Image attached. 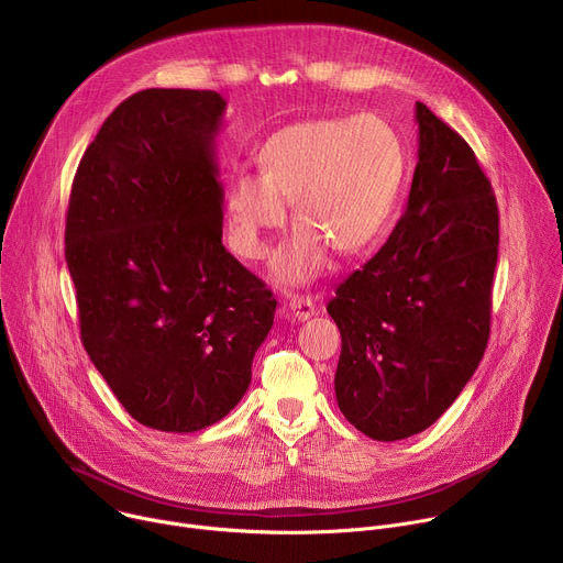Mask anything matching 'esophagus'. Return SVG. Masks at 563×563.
I'll list each match as a JSON object with an SVG mask.
<instances>
[{"mask_svg":"<svg viewBox=\"0 0 563 563\" xmlns=\"http://www.w3.org/2000/svg\"><path fill=\"white\" fill-rule=\"evenodd\" d=\"M285 307H287V311H289V316L294 320H307V318H311L316 313V305H313L311 296L294 294V296H289Z\"/></svg>","mask_w":563,"mask_h":563,"instance_id":"34e87169","label":"esophagus"}]
</instances>
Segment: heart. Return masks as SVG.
Masks as SVG:
<instances>
[{
	"instance_id": "b5f03b06",
	"label": "heart",
	"mask_w": 563,
	"mask_h": 563,
	"mask_svg": "<svg viewBox=\"0 0 563 563\" xmlns=\"http://www.w3.org/2000/svg\"><path fill=\"white\" fill-rule=\"evenodd\" d=\"M261 176L240 174L224 194L229 247L245 261L269 252L267 235L300 222L272 263L280 285L323 274L330 252L354 258L372 250L404 189L408 155L383 118H313L272 133L258 151Z\"/></svg>"
}]
</instances>
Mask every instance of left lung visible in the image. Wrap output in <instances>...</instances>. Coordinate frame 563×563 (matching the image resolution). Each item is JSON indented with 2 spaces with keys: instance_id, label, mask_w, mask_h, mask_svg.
Returning <instances> with one entry per match:
<instances>
[{
  "instance_id": "1",
  "label": "left lung",
  "mask_w": 563,
  "mask_h": 563,
  "mask_svg": "<svg viewBox=\"0 0 563 563\" xmlns=\"http://www.w3.org/2000/svg\"><path fill=\"white\" fill-rule=\"evenodd\" d=\"M419 163L406 213L328 311L343 350L334 376L345 419L376 441L430 428L490 339L499 209L470 144L417 102Z\"/></svg>"
}]
</instances>
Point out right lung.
<instances>
[{
    "label": "right lung",
    "mask_w": 563,
    "mask_h": 563,
    "mask_svg": "<svg viewBox=\"0 0 563 563\" xmlns=\"http://www.w3.org/2000/svg\"><path fill=\"white\" fill-rule=\"evenodd\" d=\"M216 91L146 89L102 124L73 178L66 265L79 334L124 410L198 432L252 383L276 298L222 245Z\"/></svg>",
    "instance_id": "obj_1"
}]
</instances>
